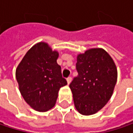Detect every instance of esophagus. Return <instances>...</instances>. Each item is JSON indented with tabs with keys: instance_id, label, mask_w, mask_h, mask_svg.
Segmentation results:
<instances>
[{
	"instance_id": "obj_1",
	"label": "esophagus",
	"mask_w": 133,
	"mask_h": 133,
	"mask_svg": "<svg viewBox=\"0 0 133 133\" xmlns=\"http://www.w3.org/2000/svg\"><path fill=\"white\" fill-rule=\"evenodd\" d=\"M71 77L69 76V77L67 78V82H68V84L69 85V84L71 83Z\"/></svg>"
}]
</instances>
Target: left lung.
Here are the masks:
<instances>
[{"label": "left lung", "mask_w": 133, "mask_h": 133, "mask_svg": "<svg viewBox=\"0 0 133 133\" xmlns=\"http://www.w3.org/2000/svg\"><path fill=\"white\" fill-rule=\"evenodd\" d=\"M75 77L69 87L79 113L89 116L102 109L110 99L117 81L116 66L102 48H92L77 57Z\"/></svg>", "instance_id": "1"}]
</instances>
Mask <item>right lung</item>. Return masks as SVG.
Listing matches in <instances>:
<instances>
[{
    "mask_svg": "<svg viewBox=\"0 0 133 133\" xmlns=\"http://www.w3.org/2000/svg\"><path fill=\"white\" fill-rule=\"evenodd\" d=\"M58 57L57 51H53L48 44L40 42L26 53L16 69L21 95L38 112L54 107L60 88L67 85L57 63Z\"/></svg>",
    "mask_w": 133,
    "mask_h": 133,
    "instance_id": "1",
    "label": "right lung"
}]
</instances>
